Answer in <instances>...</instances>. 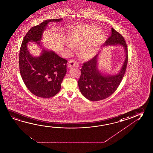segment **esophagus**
Here are the masks:
<instances>
[{
    "label": "esophagus",
    "instance_id": "34e87169",
    "mask_svg": "<svg viewBox=\"0 0 153 153\" xmlns=\"http://www.w3.org/2000/svg\"><path fill=\"white\" fill-rule=\"evenodd\" d=\"M68 67L69 68L73 67H78L79 66V63L75 60H70L68 64Z\"/></svg>",
    "mask_w": 153,
    "mask_h": 153
}]
</instances>
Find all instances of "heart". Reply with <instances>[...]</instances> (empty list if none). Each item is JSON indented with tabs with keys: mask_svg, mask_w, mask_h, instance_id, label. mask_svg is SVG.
Listing matches in <instances>:
<instances>
[{
	"mask_svg": "<svg viewBox=\"0 0 153 153\" xmlns=\"http://www.w3.org/2000/svg\"><path fill=\"white\" fill-rule=\"evenodd\" d=\"M69 39L65 42L67 50L74 49L78 45V51L83 59L88 60L98 54L105 40V33L96 25H80L70 31Z\"/></svg>",
	"mask_w": 153,
	"mask_h": 153,
	"instance_id": "1",
	"label": "heart"
}]
</instances>
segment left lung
I'll return each instance as SVG.
<instances>
[{"instance_id":"left-lung-1","label":"left lung","mask_w":153,"mask_h":153,"mask_svg":"<svg viewBox=\"0 0 153 153\" xmlns=\"http://www.w3.org/2000/svg\"><path fill=\"white\" fill-rule=\"evenodd\" d=\"M104 45H121L125 51V60L120 71L115 75L105 74L99 70L98 55L83 63L78 85L83 96L92 101L106 99L116 90L122 80L128 64V48L125 39L114 28Z\"/></svg>"}]
</instances>
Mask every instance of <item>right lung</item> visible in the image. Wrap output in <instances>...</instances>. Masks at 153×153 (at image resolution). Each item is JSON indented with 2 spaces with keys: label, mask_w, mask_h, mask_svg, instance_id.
<instances>
[{
  "label": "right lung",
  "mask_w": 153,
  "mask_h": 153,
  "mask_svg": "<svg viewBox=\"0 0 153 153\" xmlns=\"http://www.w3.org/2000/svg\"><path fill=\"white\" fill-rule=\"evenodd\" d=\"M62 19L46 20L33 27L23 38L19 54L21 75L25 86L34 95L48 98L60 91L67 73V61L54 51L45 49L40 43L44 31L50 22H61ZM29 42H36L42 49L40 55L33 57L27 48Z\"/></svg>",
  "instance_id": "1"
}]
</instances>
